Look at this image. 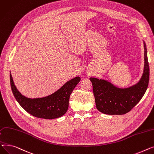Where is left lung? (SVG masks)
I'll use <instances>...</instances> for the list:
<instances>
[{
  "label": "left lung",
  "instance_id": "8db88e82",
  "mask_svg": "<svg viewBox=\"0 0 154 154\" xmlns=\"http://www.w3.org/2000/svg\"><path fill=\"white\" fill-rule=\"evenodd\" d=\"M144 47V68L139 82L127 88H119L109 81L90 78L93 88L96 108L102 113L122 115L128 113L136 105L145 94L149 81V66L146 43Z\"/></svg>",
  "mask_w": 154,
  "mask_h": 154
}]
</instances>
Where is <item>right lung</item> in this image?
Wrapping results in <instances>:
<instances>
[{
	"label": "right lung",
	"instance_id": "obj_1",
	"mask_svg": "<svg viewBox=\"0 0 154 154\" xmlns=\"http://www.w3.org/2000/svg\"><path fill=\"white\" fill-rule=\"evenodd\" d=\"M80 79L79 76L73 78L57 91L47 97L31 99L23 96L18 91L10 74L12 91L17 101L27 112L33 116L46 119L58 118L66 112L70 94Z\"/></svg>",
	"mask_w": 154,
	"mask_h": 154
}]
</instances>
